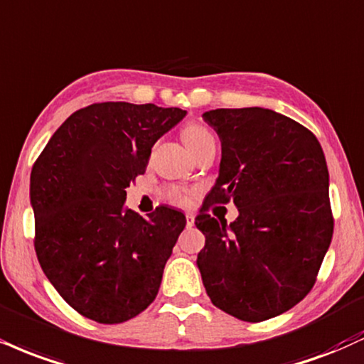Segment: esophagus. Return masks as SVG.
Here are the masks:
<instances>
[{
	"label": "esophagus",
	"instance_id": "1",
	"mask_svg": "<svg viewBox=\"0 0 364 364\" xmlns=\"http://www.w3.org/2000/svg\"><path fill=\"white\" fill-rule=\"evenodd\" d=\"M195 225V215L193 213H186V227H193Z\"/></svg>",
	"mask_w": 364,
	"mask_h": 364
}]
</instances>
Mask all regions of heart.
<instances>
[{"label":"heart","mask_w":364,"mask_h":364,"mask_svg":"<svg viewBox=\"0 0 364 364\" xmlns=\"http://www.w3.org/2000/svg\"><path fill=\"white\" fill-rule=\"evenodd\" d=\"M181 137H183V142L186 144V147L190 149L191 152L198 151L201 146H205V144L210 142V140H213V135L210 134V130L207 129V127L195 124V122L188 124L185 129L181 130ZM166 195H168V198L171 201H176V203H185V195H183V191L178 190V188H171Z\"/></svg>","instance_id":"b5f03b06"}]
</instances>
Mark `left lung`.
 <instances>
[{
  "mask_svg": "<svg viewBox=\"0 0 364 364\" xmlns=\"http://www.w3.org/2000/svg\"><path fill=\"white\" fill-rule=\"evenodd\" d=\"M222 144L218 178L195 224L205 234L198 266L212 304L246 322L268 321L312 290L331 246L329 171L318 140L268 108L205 112ZM232 199L229 226L210 204Z\"/></svg>",
  "mask_w": 364,
  "mask_h": 364,
  "instance_id": "8db88e82",
  "label": "left lung"
}]
</instances>
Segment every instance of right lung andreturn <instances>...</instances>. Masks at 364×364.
<instances>
[{
	"instance_id": "right-lung-1",
	"label": "right lung",
	"mask_w": 364,
	"mask_h": 364,
	"mask_svg": "<svg viewBox=\"0 0 364 364\" xmlns=\"http://www.w3.org/2000/svg\"><path fill=\"white\" fill-rule=\"evenodd\" d=\"M185 115L152 103L90 105L55 130L33 164L38 262L59 295L91 321H129L159 291L186 217L164 205L140 217L125 207V190Z\"/></svg>"
}]
</instances>
